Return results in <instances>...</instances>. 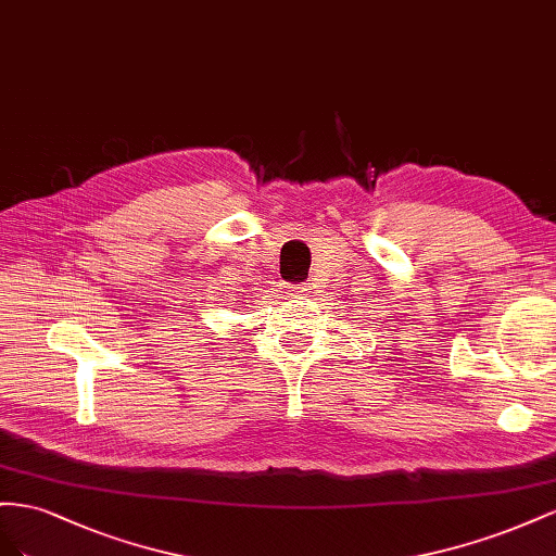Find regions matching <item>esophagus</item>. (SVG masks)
Returning a JSON list of instances; mask_svg holds the SVG:
<instances>
[{
  "mask_svg": "<svg viewBox=\"0 0 556 556\" xmlns=\"http://www.w3.org/2000/svg\"><path fill=\"white\" fill-rule=\"evenodd\" d=\"M289 295L293 298V300H305V298H309V293H312V283H291L289 287Z\"/></svg>",
  "mask_w": 556,
  "mask_h": 556,
  "instance_id": "1",
  "label": "esophagus"
}]
</instances>
